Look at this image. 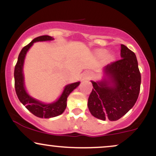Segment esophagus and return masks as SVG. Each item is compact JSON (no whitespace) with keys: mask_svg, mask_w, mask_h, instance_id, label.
<instances>
[{"mask_svg":"<svg viewBox=\"0 0 156 156\" xmlns=\"http://www.w3.org/2000/svg\"><path fill=\"white\" fill-rule=\"evenodd\" d=\"M85 78H86V79H87V80L90 79V78H91V75L89 74V73H87V74L85 76Z\"/></svg>","mask_w":156,"mask_h":156,"instance_id":"1","label":"esophagus"}]
</instances>
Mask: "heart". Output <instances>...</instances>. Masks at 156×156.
Wrapping results in <instances>:
<instances>
[{
  "label": "heart",
  "instance_id": "heart-1",
  "mask_svg": "<svg viewBox=\"0 0 156 156\" xmlns=\"http://www.w3.org/2000/svg\"><path fill=\"white\" fill-rule=\"evenodd\" d=\"M107 53V51H105V50H100V51H98V53H97V54H98V56L100 57H103L104 56V55H106ZM114 59V55L112 54H108L107 55V60L108 61H112Z\"/></svg>",
  "mask_w": 156,
  "mask_h": 156
}]
</instances>
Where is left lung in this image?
<instances>
[{
    "label": "left lung",
    "mask_w": 156,
    "mask_h": 156,
    "mask_svg": "<svg viewBox=\"0 0 156 156\" xmlns=\"http://www.w3.org/2000/svg\"><path fill=\"white\" fill-rule=\"evenodd\" d=\"M121 59L102 69L99 80H91L94 89L88 99L93 117L116 121L133 108L140 91L141 74L136 56L121 44Z\"/></svg>",
    "instance_id": "obj_1"
}]
</instances>
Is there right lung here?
Here are the masks:
<instances>
[{
	"mask_svg": "<svg viewBox=\"0 0 156 156\" xmlns=\"http://www.w3.org/2000/svg\"><path fill=\"white\" fill-rule=\"evenodd\" d=\"M53 39L54 38L48 35L40 36L34 39L29 44L25 46L20 53L17 64L15 67V73H14L16 94L20 101L36 117L46 118V119L57 117L64 112L67 107L68 96L79 86L80 83V81H77L66 85L59 98L56 101L48 103L36 99L27 92L25 86V78L23 73V67H24L25 58L27 53L35 42H47V41H52Z\"/></svg>",
	"mask_w": 156,
	"mask_h": 156,
	"instance_id": "1",
	"label": "right lung"
}]
</instances>
